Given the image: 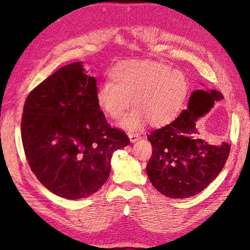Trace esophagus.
I'll list each match as a JSON object with an SVG mask.
<instances>
[{
	"label": "esophagus",
	"instance_id": "esophagus-1",
	"mask_svg": "<svg viewBox=\"0 0 250 250\" xmlns=\"http://www.w3.org/2000/svg\"><path fill=\"white\" fill-rule=\"evenodd\" d=\"M128 135H129V139H130L131 143H135L139 140H141V135L137 133H129Z\"/></svg>",
	"mask_w": 250,
	"mask_h": 250
}]
</instances>
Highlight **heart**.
<instances>
[{"label": "heart", "instance_id": "heart-1", "mask_svg": "<svg viewBox=\"0 0 250 250\" xmlns=\"http://www.w3.org/2000/svg\"><path fill=\"white\" fill-rule=\"evenodd\" d=\"M110 82L101 84L95 93L99 108L111 119H120L132 106L136 107L120 125L140 130L148 122L156 128L177 118L187 100L189 83L184 74L161 62L129 60L109 71Z\"/></svg>", "mask_w": 250, "mask_h": 250}]
</instances>
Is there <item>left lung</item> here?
<instances>
[{
  "mask_svg": "<svg viewBox=\"0 0 250 250\" xmlns=\"http://www.w3.org/2000/svg\"><path fill=\"white\" fill-rule=\"evenodd\" d=\"M224 99L217 90H195L188 108L172 124L152 131L147 136L152 156L146 171L159 192L173 199H186L203 191L224 168L230 145H209L201 139L195 122L206 115L215 102Z\"/></svg>",
  "mask_w": 250,
  "mask_h": 250,
  "instance_id": "8db88e82",
  "label": "left lung"
}]
</instances>
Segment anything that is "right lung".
Listing matches in <instances>:
<instances>
[{
  "label": "right lung",
  "instance_id": "right-lung-1",
  "mask_svg": "<svg viewBox=\"0 0 250 250\" xmlns=\"http://www.w3.org/2000/svg\"><path fill=\"white\" fill-rule=\"evenodd\" d=\"M95 82L82 61L71 63L32 90L23 106L21 139L32 172L68 200L97 192L109 176L113 153L130 144L99 108Z\"/></svg>",
  "mask_w": 250,
  "mask_h": 250
}]
</instances>
